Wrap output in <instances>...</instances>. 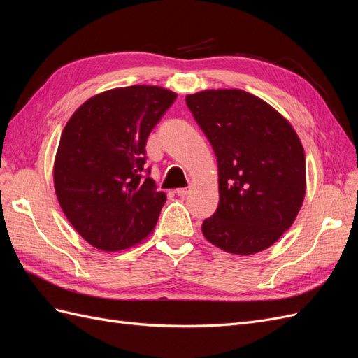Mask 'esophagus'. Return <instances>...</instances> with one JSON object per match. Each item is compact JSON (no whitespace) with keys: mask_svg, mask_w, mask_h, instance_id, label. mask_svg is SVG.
I'll use <instances>...</instances> for the list:
<instances>
[{"mask_svg":"<svg viewBox=\"0 0 358 358\" xmlns=\"http://www.w3.org/2000/svg\"><path fill=\"white\" fill-rule=\"evenodd\" d=\"M188 192H189V189H187V188H178L176 189V194L179 197H187Z\"/></svg>","mask_w":358,"mask_h":358,"instance_id":"obj_1","label":"esophagus"}]
</instances>
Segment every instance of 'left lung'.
<instances>
[{
    "mask_svg": "<svg viewBox=\"0 0 358 358\" xmlns=\"http://www.w3.org/2000/svg\"><path fill=\"white\" fill-rule=\"evenodd\" d=\"M185 100L218 161L220 203L201 225L204 237L236 255L263 251L289 229L305 199L299 136L272 106L242 90Z\"/></svg>",
    "mask_w": 358,
    "mask_h": 358,
    "instance_id": "8db88e82",
    "label": "left lung"
}]
</instances>
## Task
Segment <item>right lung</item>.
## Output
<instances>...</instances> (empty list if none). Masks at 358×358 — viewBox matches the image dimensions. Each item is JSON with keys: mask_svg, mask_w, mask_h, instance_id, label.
Wrapping results in <instances>:
<instances>
[{"mask_svg": "<svg viewBox=\"0 0 358 358\" xmlns=\"http://www.w3.org/2000/svg\"><path fill=\"white\" fill-rule=\"evenodd\" d=\"M176 96L159 86L116 88L85 101L69 119L53 183L62 212L90 245L121 251L154 230L167 197L145 170V146Z\"/></svg>", "mask_w": 358, "mask_h": 358, "instance_id": "add662e5", "label": "right lung"}]
</instances>
